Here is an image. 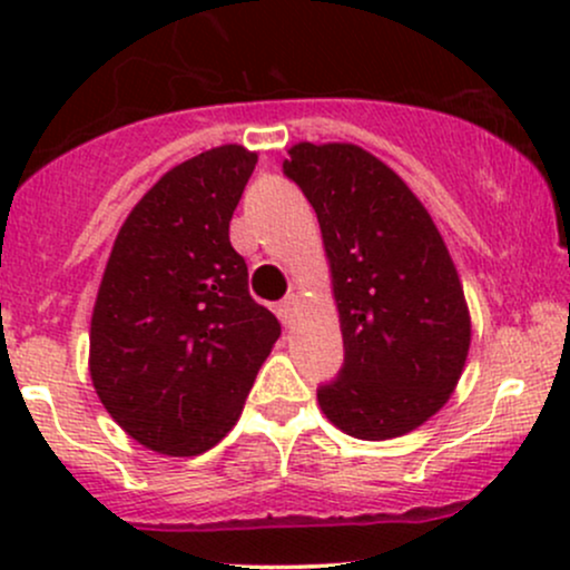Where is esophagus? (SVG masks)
I'll use <instances>...</instances> for the list:
<instances>
[{
  "instance_id": "34e87169",
  "label": "esophagus",
  "mask_w": 570,
  "mask_h": 570,
  "mask_svg": "<svg viewBox=\"0 0 570 570\" xmlns=\"http://www.w3.org/2000/svg\"><path fill=\"white\" fill-rule=\"evenodd\" d=\"M276 313H278V318H281V324L284 326H292V322H294V313H297V294H286L284 299H281V303L276 305Z\"/></svg>"
}]
</instances>
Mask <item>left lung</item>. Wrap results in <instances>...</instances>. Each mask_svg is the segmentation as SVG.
<instances>
[{"label": "left lung", "mask_w": 570, "mask_h": 570, "mask_svg": "<svg viewBox=\"0 0 570 570\" xmlns=\"http://www.w3.org/2000/svg\"><path fill=\"white\" fill-rule=\"evenodd\" d=\"M284 174L322 225L343 332V367L318 404L356 440L407 434L453 394L472 343L448 246L412 189L356 144H294Z\"/></svg>", "instance_id": "obj_1"}]
</instances>
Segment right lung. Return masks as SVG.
<instances>
[{
	"mask_svg": "<svg viewBox=\"0 0 570 570\" xmlns=\"http://www.w3.org/2000/svg\"><path fill=\"white\" fill-rule=\"evenodd\" d=\"M257 153L225 144L171 168L117 233L90 322L109 415L163 455H198L238 421L281 335L248 294L230 219Z\"/></svg>",
	"mask_w": 570,
	"mask_h": 570,
	"instance_id": "1",
	"label": "right lung"
}]
</instances>
